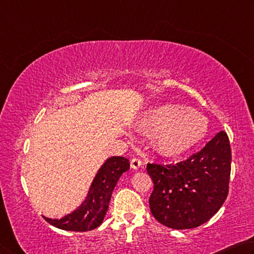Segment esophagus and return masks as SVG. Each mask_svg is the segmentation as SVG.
Wrapping results in <instances>:
<instances>
[{
  "label": "esophagus",
  "instance_id": "34e87169",
  "mask_svg": "<svg viewBox=\"0 0 254 254\" xmlns=\"http://www.w3.org/2000/svg\"><path fill=\"white\" fill-rule=\"evenodd\" d=\"M130 165H131V168H134V170H138V168L143 165V163H141L139 158H132L130 162Z\"/></svg>",
  "mask_w": 254,
  "mask_h": 254
}]
</instances>
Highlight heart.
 I'll return each mask as SVG.
<instances>
[{"label": "heart", "mask_w": 254, "mask_h": 254, "mask_svg": "<svg viewBox=\"0 0 254 254\" xmlns=\"http://www.w3.org/2000/svg\"><path fill=\"white\" fill-rule=\"evenodd\" d=\"M137 127L143 134L155 136V146L164 156L179 157L205 137L208 122L197 110L179 104H163L144 111Z\"/></svg>", "instance_id": "obj_1"}]
</instances>
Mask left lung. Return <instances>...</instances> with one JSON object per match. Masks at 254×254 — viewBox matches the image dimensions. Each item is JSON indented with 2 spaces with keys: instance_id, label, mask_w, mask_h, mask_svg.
<instances>
[{
  "instance_id": "obj_1",
  "label": "left lung",
  "mask_w": 254,
  "mask_h": 254,
  "mask_svg": "<svg viewBox=\"0 0 254 254\" xmlns=\"http://www.w3.org/2000/svg\"><path fill=\"white\" fill-rule=\"evenodd\" d=\"M154 182L149 207L159 223L171 229H194L207 222L229 193L231 147L220 131L201 152L170 165L147 164Z\"/></svg>"
}]
</instances>
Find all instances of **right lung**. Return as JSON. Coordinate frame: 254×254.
Wrapping results in <instances>:
<instances>
[{
	"label": "right lung",
	"instance_id": "1",
	"mask_svg": "<svg viewBox=\"0 0 254 254\" xmlns=\"http://www.w3.org/2000/svg\"><path fill=\"white\" fill-rule=\"evenodd\" d=\"M129 159L123 156L107 158L93 177L87 196L80 205L61 219H44L64 231L86 232L99 226L108 211L111 194L125 172L129 170Z\"/></svg>",
	"mask_w": 254,
	"mask_h": 254
}]
</instances>
